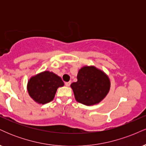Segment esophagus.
I'll return each instance as SVG.
<instances>
[{"label": "esophagus", "mask_w": 146, "mask_h": 146, "mask_svg": "<svg viewBox=\"0 0 146 146\" xmlns=\"http://www.w3.org/2000/svg\"><path fill=\"white\" fill-rule=\"evenodd\" d=\"M71 82H65V85H66V86H69L70 85H71Z\"/></svg>", "instance_id": "obj_1"}]
</instances>
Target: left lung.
I'll return each instance as SVG.
<instances>
[{
  "instance_id": "obj_1",
  "label": "left lung",
  "mask_w": 146,
  "mask_h": 146,
  "mask_svg": "<svg viewBox=\"0 0 146 146\" xmlns=\"http://www.w3.org/2000/svg\"><path fill=\"white\" fill-rule=\"evenodd\" d=\"M78 81L71 84L75 100L86 106L98 104L108 94L110 80L94 66H84L78 72Z\"/></svg>"
}]
</instances>
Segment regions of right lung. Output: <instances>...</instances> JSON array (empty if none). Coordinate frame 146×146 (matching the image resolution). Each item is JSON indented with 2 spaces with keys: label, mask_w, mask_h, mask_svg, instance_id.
<instances>
[{
  "label": "right lung",
  "mask_w": 146,
  "mask_h": 146,
  "mask_svg": "<svg viewBox=\"0 0 146 146\" xmlns=\"http://www.w3.org/2000/svg\"><path fill=\"white\" fill-rule=\"evenodd\" d=\"M63 86V81L59 76L52 72L44 71L30 79L27 90L34 101L44 104L52 101L58 87Z\"/></svg>",
  "instance_id": "right-lung-1"
}]
</instances>
